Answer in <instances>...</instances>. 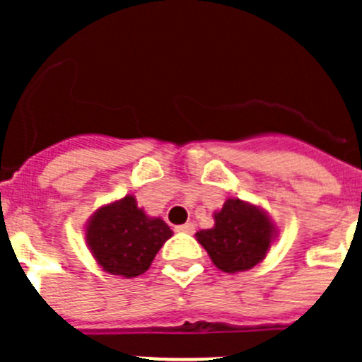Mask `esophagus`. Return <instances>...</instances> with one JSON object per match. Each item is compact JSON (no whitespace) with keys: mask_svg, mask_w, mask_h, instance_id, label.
<instances>
[{"mask_svg":"<svg viewBox=\"0 0 362 362\" xmlns=\"http://www.w3.org/2000/svg\"><path fill=\"white\" fill-rule=\"evenodd\" d=\"M175 232H183V233H194L196 232V226L192 225V223H185V225L175 226Z\"/></svg>","mask_w":362,"mask_h":362,"instance_id":"34e87169","label":"esophagus"}]
</instances>
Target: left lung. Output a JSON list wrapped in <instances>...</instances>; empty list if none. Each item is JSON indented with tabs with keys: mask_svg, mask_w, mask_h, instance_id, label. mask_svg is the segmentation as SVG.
I'll list each match as a JSON object with an SVG mask.
<instances>
[{
	"mask_svg": "<svg viewBox=\"0 0 362 362\" xmlns=\"http://www.w3.org/2000/svg\"><path fill=\"white\" fill-rule=\"evenodd\" d=\"M219 270L243 272L263 261L270 248L274 226L255 206L228 199L216 214V226L196 233Z\"/></svg>",
	"mask_w": 362,
	"mask_h": 362,
	"instance_id": "obj_1",
	"label": "left lung"
}]
</instances>
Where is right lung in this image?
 Returning <instances> with one entry per match:
<instances>
[{
    "instance_id": "obj_1",
    "label": "right lung",
    "mask_w": 362,
    "mask_h": 362,
    "mask_svg": "<svg viewBox=\"0 0 362 362\" xmlns=\"http://www.w3.org/2000/svg\"><path fill=\"white\" fill-rule=\"evenodd\" d=\"M172 230L163 219H148L132 196L95 212L86 228V241L103 270L136 277L148 270Z\"/></svg>"
}]
</instances>
